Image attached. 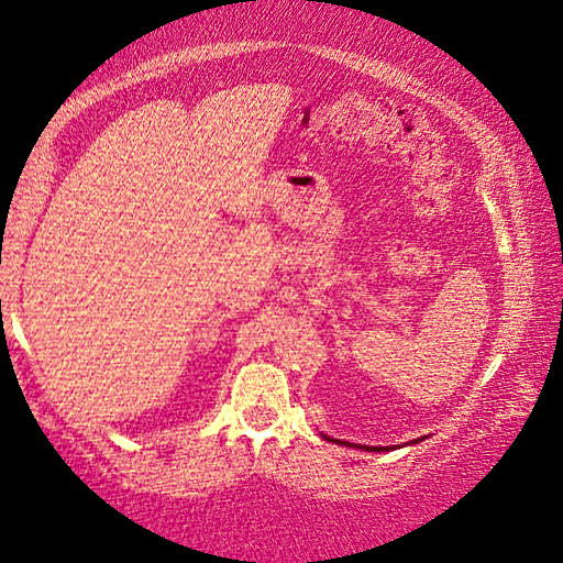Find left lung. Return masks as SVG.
I'll list each match as a JSON object with an SVG mask.
<instances>
[{"mask_svg":"<svg viewBox=\"0 0 563 563\" xmlns=\"http://www.w3.org/2000/svg\"><path fill=\"white\" fill-rule=\"evenodd\" d=\"M322 437H325V434H322ZM325 440L328 442H338V444H342V446H355V450H367V452H383V450H393V446H365V444H350V442H340V440H332V437H325ZM419 440H415L412 444H417Z\"/></svg>","mask_w":563,"mask_h":563,"instance_id":"1","label":"left lung"}]
</instances>
